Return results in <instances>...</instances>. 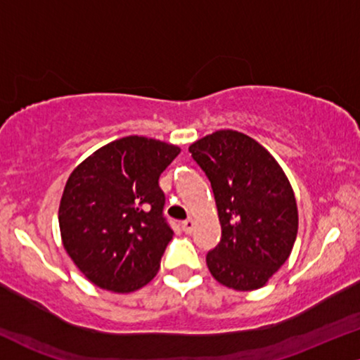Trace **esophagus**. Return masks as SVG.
Wrapping results in <instances>:
<instances>
[{"label":"esophagus","mask_w":360,"mask_h":360,"mask_svg":"<svg viewBox=\"0 0 360 360\" xmlns=\"http://www.w3.org/2000/svg\"><path fill=\"white\" fill-rule=\"evenodd\" d=\"M181 226H183V231L186 234H191V233H193V229H194V221L193 219H186Z\"/></svg>","instance_id":"34e87169"}]
</instances>
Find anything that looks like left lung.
<instances>
[{
	"label": "left lung",
	"instance_id": "1",
	"mask_svg": "<svg viewBox=\"0 0 360 360\" xmlns=\"http://www.w3.org/2000/svg\"><path fill=\"white\" fill-rule=\"evenodd\" d=\"M189 153L211 183L221 222L219 244L206 256L209 271L226 288H262L297 236L289 179L257 141L233 129L195 141Z\"/></svg>",
	"mask_w": 360,
	"mask_h": 360
}]
</instances>
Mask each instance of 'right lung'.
Listing matches in <instances>:
<instances>
[{
    "mask_svg": "<svg viewBox=\"0 0 360 360\" xmlns=\"http://www.w3.org/2000/svg\"><path fill=\"white\" fill-rule=\"evenodd\" d=\"M179 153L174 144L126 136L71 172L59 204L63 245L98 288L133 292L156 276L174 234L159 176Z\"/></svg>",
    "mask_w": 360,
    "mask_h": 360,
    "instance_id": "add662e5",
    "label": "right lung"
}]
</instances>
